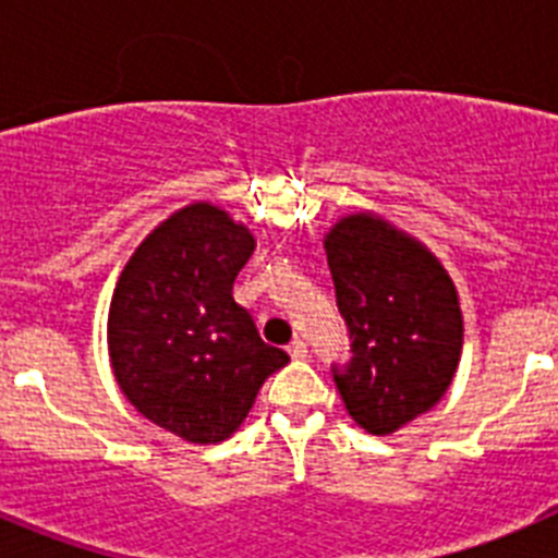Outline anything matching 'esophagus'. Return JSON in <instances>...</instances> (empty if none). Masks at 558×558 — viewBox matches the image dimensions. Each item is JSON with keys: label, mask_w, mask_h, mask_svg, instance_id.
<instances>
[{"label": "esophagus", "mask_w": 558, "mask_h": 558, "mask_svg": "<svg viewBox=\"0 0 558 558\" xmlns=\"http://www.w3.org/2000/svg\"><path fill=\"white\" fill-rule=\"evenodd\" d=\"M288 352H290V357H293V360H304V357H307V343H304L302 338H295L293 343L288 347Z\"/></svg>", "instance_id": "1"}]
</instances>
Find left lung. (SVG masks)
Wrapping results in <instances>:
<instances>
[{
  "instance_id": "left-lung-1",
  "label": "left lung",
  "mask_w": 558,
  "mask_h": 558,
  "mask_svg": "<svg viewBox=\"0 0 558 558\" xmlns=\"http://www.w3.org/2000/svg\"><path fill=\"white\" fill-rule=\"evenodd\" d=\"M324 248L352 340V360L332 366L335 386L363 430L388 436L430 411L456 377V284L425 245L372 211L340 218Z\"/></svg>"
}]
</instances>
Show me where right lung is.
I'll use <instances>...</instances> for the list:
<instances>
[{
  "instance_id": "obj_1",
  "label": "right lung",
  "mask_w": 558,
  "mask_h": 558,
  "mask_svg": "<svg viewBox=\"0 0 558 558\" xmlns=\"http://www.w3.org/2000/svg\"><path fill=\"white\" fill-rule=\"evenodd\" d=\"M254 245L229 211L198 201L142 240L113 288V377L142 416L192 445L229 438L290 360L231 295Z\"/></svg>"
}]
</instances>
